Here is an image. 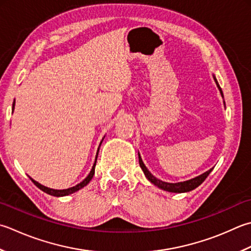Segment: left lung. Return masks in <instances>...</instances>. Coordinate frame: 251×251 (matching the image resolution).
<instances>
[{
    "instance_id": "1",
    "label": "left lung",
    "mask_w": 251,
    "mask_h": 251,
    "mask_svg": "<svg viewBox=\"0 0 251 251\" xmlns=\"http://www.w3.org/2000/svg\"><path fill=\"white\" fill-rule=\"evenodd\" d=\"M213 79H214L215 83H217V87H218V89L220 90L221 96H222V98L224 99L222 89H221V87L219 85L217 78H215L214 75H213ZM224 105H225V102H224ZM138 158H139L140 168H141L142 172H144V174H145L146 177L148 178V180L151 181V183L153 184V185H155L156 187H159V188L163 189L165 191H169V193H187V191H190V190H193L195 188H197L199 185H201V184L203 183L204 179L207 178L208 175L211 173V171L213 170V168L210 169L209 171L204 172L203 174H201V175L197 176V177H194V178L188 179V180L179 181V183H168V181H163V180H161L159 178H156L155 176H153V175L150 173L149 170L147 169V166L145 165L144 162H142V159H141V156L139 154V152H138Z\"/></svg>"
}]
</instances>
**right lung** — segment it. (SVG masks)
Returning <instances> with one entry per match:
<instances>
[{
  "label": "right lung",
  "mask_w": 251,
  "mask_h": 251,
  "mask_svg": "<svg viewBox=\"0 0 251 251\" xmlns=\"http://www.w3.org/2000/svg\"><path fill=\"white\" fill-rule=\"evenodd\" d=\"M14 109H15V100H14V102H13V112H14ZM104 137H105V136H104ZM104 137H103V138H102V140H101V142H100V146H101V144H102L103 139H104ZM100 146H99V148H98L97 155H96V160H95V163H93V165H92V169H91V171H90V173L88 174V176H87V177H86L85 179H83L82 181H80L79 184H77L76 186H74V187L67 188V189H61V190H60V189H53V188L46 187V186H43V185H41L40 183H38V181H36L34 179H32V178L30 177V176H29V178L31 179L32 183H33L34 185H36L39 189H41L42 191H44V193H47V194H49V195L54 196V197H63V196H68V195H71V194L76 193V191H78L79 189H81L82 187H85L86 185L89 184V181L92 179L93 175H95V168H96V163H97L98 153H99Z\"/></svg>",
  "instance_id": "right-lung-1"
}]
</instances>
